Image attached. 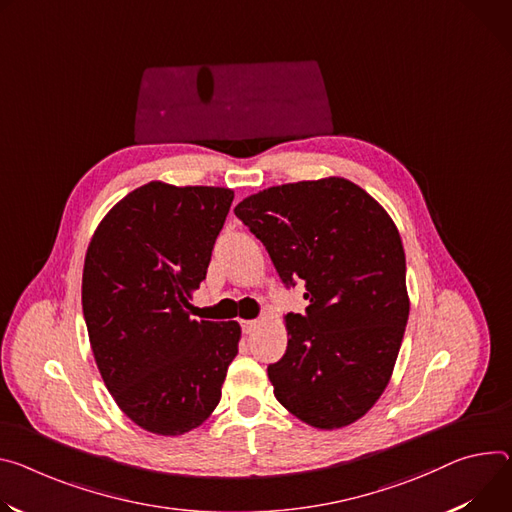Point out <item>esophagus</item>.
<instances>
[{"label":"esophagus","mask_w":512,"mask_h":512,"mask_svg":"<svg viewBox=\"0 0 512 512\" xmlns=\"http://www.w3.org/2000/svg\"><path fill=\"white\" fill-rule=\"evenodd\" d=\"M243 333H253L259 327V320H241Z\"/></svg>","instance_id":"34e87169"}]
</instances>
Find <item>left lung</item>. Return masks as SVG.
Returning <instances> with one entry per match:
<instances>
[{
    "mask_svg": "<svg viewBox=\"0 0 512 512\" xmlns=\"http://www.w3.org/2000/svg\"><path fill=\"white\" fill-rule=\"evenodd\" d=\"M235 214L308 308L286 316L288 349L267 367L273 394L318 429L355 423L382 396L408 320L398 228L359 185L329 177L275 185Z\"/></svg>",
    "mask_w": 512,
    "mask_h": 512,
    "instance_id": "8db88e82",
    "label": "left lung"
}]
</instances>
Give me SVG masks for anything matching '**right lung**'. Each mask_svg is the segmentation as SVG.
<instances>
[{"mask_svg": "<svg viewBox=\"0 0 512 512\" xmlns=\"http://www.w3.org/2000/svg\"><path fill=\"white\" fill-rule=\"evenodd\" d=\"M224 188L151 181L100 222L81 304L100 374L122 412L157 435L200 427L239 353L235 320L190 318L232 204Z\"/></svg>", "mask_w": 512, "mask_h": 512, "instance_id": "1", "label": "right lung"}]
</instances>
